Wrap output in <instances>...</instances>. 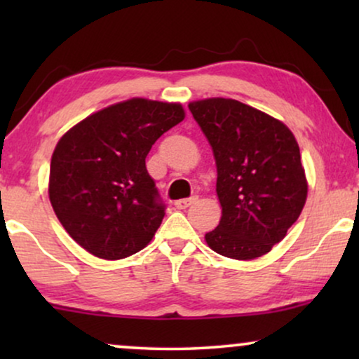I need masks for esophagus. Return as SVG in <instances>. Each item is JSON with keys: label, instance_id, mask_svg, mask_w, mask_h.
<instances>
[{"label": "esophagus", "instance_id": "obj_1", "mask_svg": "<svg viewBox=\"0 0 359 359\" xmlns=\"http://www.w3.org/2000/svg\"><path fill=\"white\" fill-rule=\"evenodd\" d=\"M196 199H198L196 196H193V198H188V199H178L175 203V208L176 209H186V208H189V205L193 203H196Z\"/></svg>", "mask_w": 359, "mask_h": 359}]
</instances>
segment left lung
I'll return each mask as SVG.
<instances>
[{
    "mask_svg": "<svg viewBox=\"0 0 359 359\" xmlns=\"http://www.w3.org/2000/svg\"><path fill=\"white\" fill-rule=\"evenodd\" d=\"M189 111L212 147L222 217L205 242L233 259L266 255L307 199L296 137L281 121L237 100L209 97Z\"/></svg>",
    "mask_w": 359,
    "mask_h": 359,
    "instance_id": "obj_1",
    "label": "left lung"
}]
</instances>
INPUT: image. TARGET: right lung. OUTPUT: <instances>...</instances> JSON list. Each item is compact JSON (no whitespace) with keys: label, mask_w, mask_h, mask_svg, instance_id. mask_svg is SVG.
<instances>
[{"label":"right lung","mask_w":359,"mask_h":359,"mask_svg":"<svg viewBox=\"0 0 359 359\" xmlns=\"http://www.w3.org/2000/svg\"><path fill=\"white\" fill-rule=\"evenodd\" d=\"M183 119L178 102L132 97L88 116L58 140L48 198L63 229L86 252L121 259L154 238L165 204L145 158Z\"/></svg>","instance_id":"1"}]
</instances>
